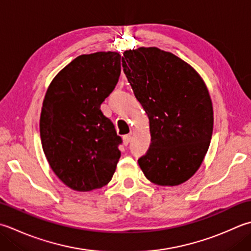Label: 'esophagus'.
Returning <instances> with one entry per match:
<instances>
[{
    "instance_id": "esophagus-1",
    "label": "esophagus",
    "mask_w": 251,
    "mask_h": 251,
    "mask_svg": "<svg viewBox=\"0 0 251 251\" xmlns=\"http://www.w3.org/2000/svg\"><path fill=\"white\" fill-rule=\"evenodd\" d=\"M130 140H131V136L130 135H125L124 137H123V142H124L125 146H128Z\"/></svg>"
}]
</instances>
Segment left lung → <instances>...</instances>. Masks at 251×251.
Returning a JSON list of instances; mask_svg holds the SVG:
<instances>
[{"mask_svg": "<svg viewBox=\"0 0 251 251\" xmlns=\"http://www.w3.org/2000/svg\"><path fill=\"white\" fill-rule=\"evenodd\" d=\"M123 71L149 119L151 144L138 160L151 183L177 186L207 154L213 106L205 82L188 63L159 48L126 50Z\"/></svg>", "mask_w": 251, "mask_h": 251, "instance_id": "obj_1", "label": "left lung"}]
</instances>
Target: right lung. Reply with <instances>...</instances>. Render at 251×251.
Returning <instances> with one entry per match:
<instances>
[{
    "label": "right lung",
    "instance_id": "1",
    "mask_svg": "<svg viewBox=\"0 0 251 251\" xmlns=\"http://www.w3.org/2000/svg\"><path fill=\"white\" fill-rule=\"evenodd\" d=\"M120 74V53L82 54L48 87L40 115L42 149L54 174L73 190L101 188L116 170L122 139L100 105Z\"/></svg>",
    "mask_w": 251,
    "mask_h": 251
}]
</instances>
